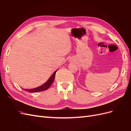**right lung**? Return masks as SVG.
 <instances>
[{
    "label": "right lung",
    "instance_id": "right-lung-1",
    "mask_svg": "<svg viewBox=\"0 0 131 131\" xmlns=\"http://www.w3.org/2000/svg\"><path fill=\"white\" fill-rule=\"evenodd\" d=\"M57 70H56L54 73L52 74L51 77L48 79L45 83H44L43 85L38 87V88H34V89H24L26 91H28L29 92L31 93H34V92H40V91H43L46 90L47 89H48L50 86L52 85V82L54 81V77H55V74H56V73L57 72Z\"/></svg>",
    "mask_w": 131,
    "mask_h": 131
}]
</instances>
